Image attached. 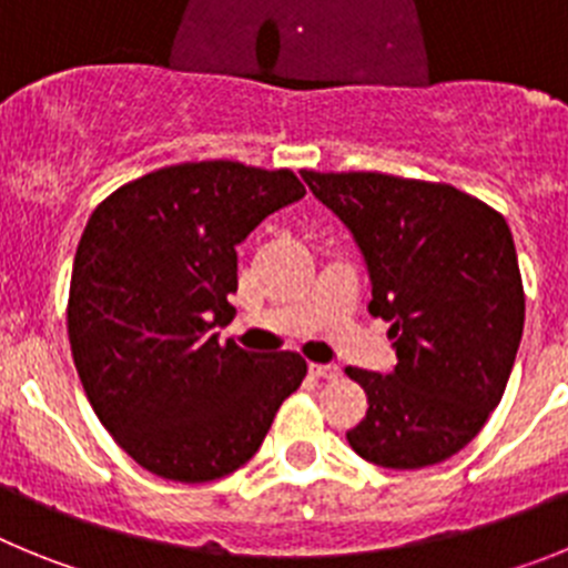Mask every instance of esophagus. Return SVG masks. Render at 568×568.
<instances>
[{
    "mask_svg": "<svg viewBox=\"0 0 568 568\" xmlns=\"http://www.w3.org/2000/svg\"><path fill=\"white\" fill-rule=\"evenodd\" d=\"M310 373L321 381H335L341 375L338 366H329V364H310Z\"/></svg>",
    "mask_w": 568,
    "mask_h": 568,
    "instance_id": "34e87169",
    "label": "esophagus"
}]
</instances>
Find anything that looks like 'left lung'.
Here are the masks:
<instances>
[{
    "instance_id": "1",
    "label": "left lung",
    "mask_w": 568,
    "mask_h": 568,
    "mask_svg": "<svg viewBox=\"0 0 568 568\" xmlns=\"http://www.w3.org/2000/svg\"><path fill=\"white\" fill-rule=\"evenodd\" d=\"M301 175L353 230L373 278L369 313L393 324L398 353L389 375L346 366L369 404L346 440L386 469L453 458L504 398L524 335L509 224L444 182L378 170Z\"/></svg>"
}]
</instances>
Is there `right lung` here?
<instances>
[{
	"mask_svg": "<svg viewBox=\"0 0 568 568\" xmlns=\"http://www.w3.org/2000/svg\"><path fill=\"white\" fill-rule=\"evenodd\" d=\"M304 193L287 168L207 159L139 175L90 213L70 353L104 429L159 478L207 484L247 464L307 375L298 353L261 358L210 333L235 313V244Z\"/></svg>",
	"mask_w": 568,
	"mask_h": 568,
	"instance_id": "right-lung-1",
	"label": "right lung"
}]
</instances>
